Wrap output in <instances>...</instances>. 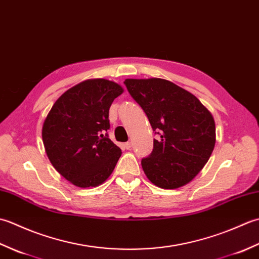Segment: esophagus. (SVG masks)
<instances>
[{
    "label": "esophagus",
    "mask_w": 259,
    "mask_h": 259,
    "mask_svg": "<svg viewBox=\"0 0 259 259\" xmlns=\"http://www.w3.org/2000/svg\"><path fill=\"white\" fill-rule=\"evenodd\" d=\"M131 146H133V145H131V142L130 141H128V142H125V144H124V148H125V149H130V148H131Z\"/></svg>",
    "instance_id": "esophagus-1"
}]
</instances>
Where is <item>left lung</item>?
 <instances>
[{
    "instance_id": "left-lung-1",
    "label": "left lung",
    "mask_w": 259,
    "mask_h": 259,
    "mask_svg": "<svg viewBox=\"0 0 259 259\" xmlns=\"http://www.w3.org/2000/svg\"><path fill=\"white\" fill-rule=\"evenodd\" d=\"M124 84L160 136L153 139L152 152L141 160L148 179L163 189L190 183L216 142L211 113L194 95L168 80L125 79Z\"/></svg>"
}]
</instances>
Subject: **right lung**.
Listing matches in <instances>:
<instances>
[{
  "instance_id": "add662e5",
  "label": "right lung",
  "mask_w": 259,
  "mask_h": 259,
  "mask_svg": "<svg viewBox=\"0 0 259 259\" xmlns=\"http://www.w3.org/2000/svg\"><path fill=\"white\" fill-rule=\"evenodd\" d=\"M123 92L115 82L85 80L60 97L47 115L42 139L57 171L81 188L97 187L112 174L121 149L109 139V109Z\"/></svg>"
}]
</instances>
